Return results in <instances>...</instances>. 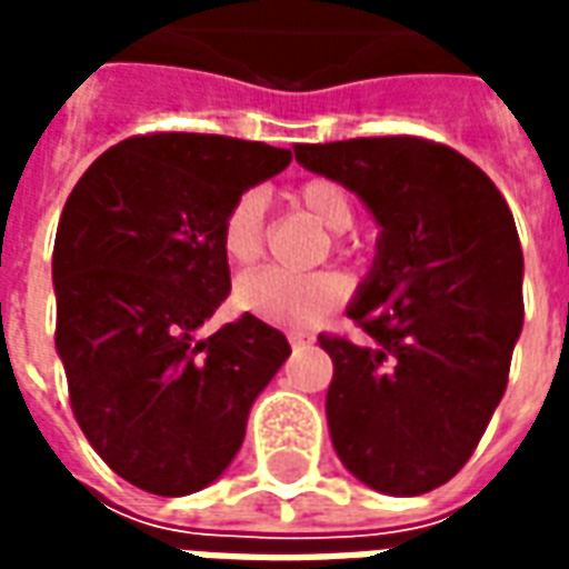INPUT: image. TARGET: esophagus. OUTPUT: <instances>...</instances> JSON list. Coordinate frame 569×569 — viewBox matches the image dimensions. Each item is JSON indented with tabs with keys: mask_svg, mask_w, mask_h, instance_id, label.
Returning <instances> with one entry per match:
<instances>
[{
	"mask_svg": "<svg viewBox=\"0 0 569 569\" xmlns=\"http://www.w3.org/2000/svg\"><path fill=\"white\" fill-rule=\"evenodd\" d=\"M289 345H292V350H301V347L310 345V338H308V335L292 332V335H289Z\"/></svg>",
	"mask_w": 569,
	"mask_h": 569,
	"instance_id": "1",
	"label": "esophagus"
}]
</instances>
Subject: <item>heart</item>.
<instances>
[{
	"instance_id": "1",
	"label": "heart",
	"mask_w": 569,
	"mask_h": 569,
	"mask_svg": "<svg viewBox=\"0 0 569 569\" xmlns=\"http://www.w3.org/2000/svg\"><path fill=\"white\" fill-rule=\"evenodd\" d=\"M296 200L301 210L308 212L310 219L341 234L353 224V198L341 182L317 176L301 182L296 191ZM264 194L259 188H247L240 191L231 207L224 210L222 240L224 259L231 264H252L264 249ZM347 286L338 273L320 271V273H286L280 268H261L247 277H240L234 289L237 308L256 317L261 322H271L280 329H313L320 326L329 313L345 305Z\"/></svg>"
}]
</instances>
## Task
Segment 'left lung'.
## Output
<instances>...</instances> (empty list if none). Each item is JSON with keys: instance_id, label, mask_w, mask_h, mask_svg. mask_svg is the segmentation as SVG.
I'll return each mask as SVG.
<instances>
[{"instance_id": "obj_1", "label": "left lung", "mask_w": 569, "mask_h": 569, "mask_svg": "<svg viewBox=\"0 0 569 569\" xmlns=\"http://www.w3.org/2000/svg\"><path fill=\"white\" fill-rule=\"evenodd\" d=\"M296 161L357 191L381 224L332 357L326 418L341 463L369 488L415 497L451 481L509 381L525 259L500 188L423 137L296 146Z\"/></svg>"}]
</instances>
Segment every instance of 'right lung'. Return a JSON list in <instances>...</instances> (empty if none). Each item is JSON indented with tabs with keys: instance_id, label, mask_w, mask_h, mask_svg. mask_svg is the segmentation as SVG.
Returning a JSON list of instances; mask_svg holds the SVG:
<instances>
[{
	"instance_id": "1",
	"label": "right lung",
	"mask_w": 569,
	"mask_h": 569,
	"mask_svg": "<svg viewBox=\"0 0 569 569\" xmlns=\"http://www.w3.org/2000/svg\"><path fill=\"white\" fill-rule=\"evenodd\" d=\"M289 161L268 142L140 133L106 149L63 207L54 341L69 406L106 466L149 493L186 497L222 476L292 353L249 313L198 335L231 292L224 210Z\"/></svg>"
}]
</instances>
